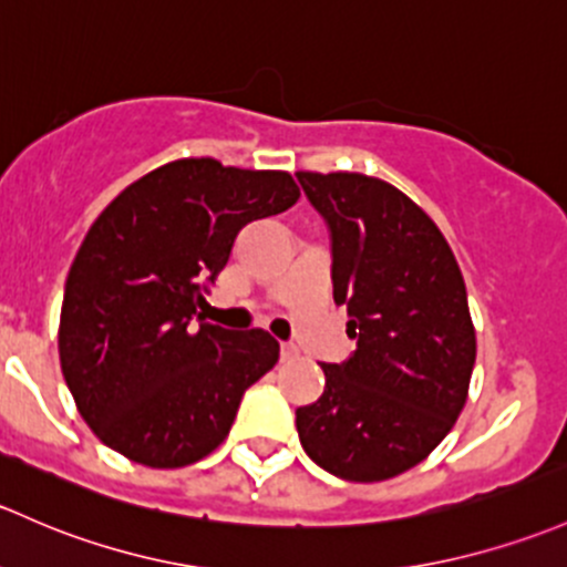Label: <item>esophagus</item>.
<instances>
[{
  "label": "esophagus",
  "instance_id": "esophagus-1",
  "mask_svg": "<svg viewBox=\"0 0 567 567\" xmlns=\"http://www.w3.org/2000/svg\"><path fill=\"white\" fill-rule=\"evenodd\" d=\"M279 355H282V361H290V359H296V355H299V348H296V344H290V342H285L282 348H279Z\"/></svg>",
  "mask_w": 567,
  "mask_h": 567
}]
</instances>
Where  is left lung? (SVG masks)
I'll return each instance as SVG.
<instances>
[{
    "label": "left lung",
    "mask_w": 567,
    "mask_h": 567,
    "mask_svg": "<svg viewBox=\"0 0 567 567\" xmlns=\"http://www.w3.org/2000/svg\"><path fill=\"white\" fill-rule=\"evenodd\" d=\"M296 178L329 228L333 301L355 339L342 363H323V396L296 410L299 440L337 478H393L437 449L467 402L475 329L462 271L424 208L389 182Z\"/></svg>",
    "instance_id": "obj_1"
}]
</instances>
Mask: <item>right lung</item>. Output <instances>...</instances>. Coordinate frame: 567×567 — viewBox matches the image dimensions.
I'll use <instances>...</instances> for the list:
<instances>
[{"mask_svg": "<svg viewBox=\"0 0 567 567\" xmlns=\"http://www.w3.org/2000/svg\"><path fill=\"white\" fill-rule=\"evenodd\" d=\"M299 195L285 171L176 159L94 219L64 285L59 361L79 413L109 449L146 467H184L228 437L279 342L200 315L195 327L194 315L244 225Z\"/></svg>", "mask_w": 567, "mask_h": 567, "instance_id": "obj_1", "label": "right lung"}]
</instances>
